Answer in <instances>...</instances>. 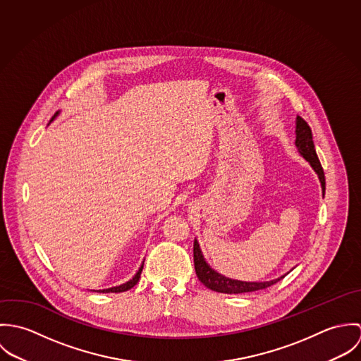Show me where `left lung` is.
<instances>
[{
  "mask_svg": "<svg viewBox=\"0 0 361 361\" xmlns=\"http://www.w3.org/2000/svg\"><path fill=\"white\" fill-rule=\"evenodd\" d=\"M295 145H296L298 152L306 161H309L311 168L318 175L321 189H322V196H324L325 195L324 171H322L321 162H319L317 153H315L311 129H310L307 122L300 116L296 118V140H295ZM193 257H195V269H196V274H197V278L200 279V282L208 289L219 292V293L238 295V293L256 292V290L265 289V288L276 283L278 281H281L286 275L285 274V275H282L276 279L265 281V282H246V281H238V279L228 278V276L216 272L214 268H211L208 265L206 258L202 253V249H200V245H199L197 239H195V245H193Z\"/></svg>",
  "mask_w": 361,
  "mask_h": 361,
  "instance_id": "1",
  "label": "left lung"
}]
</instances>
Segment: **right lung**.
<instances>
[{
  "mask_svg": "<svg viewBox=\"0 0 361 361\" xmlns=\"http://www.w3.org/2000/svg\"><path fill=\"white\" fill-rule=\"evenodd\" d=\"M58 114H59V111L52 116L51 121H54V119L58 116ZM143 265H145V261L142 262V265H140V268L137 269L136 275H135L132 279H129L128 282H125V283H122V285H119V286H112V288H108V289H100V290H97V292H100V293H119V292H126V290L132 289V288L139 282V278H140L142 271H143Z\"/></svg>",
  "mask_w": 361,
  "mask_h": 361,
  "instance_id": "add662e5",
  "label": "right lung"
}]
</instances>
